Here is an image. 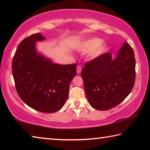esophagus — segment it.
I'll return each mask as SVG.
<instances>
[{
	"label": "esophagus",
	"mask_w": 150,
	"mask_h": 150,
	"mask_svg": "<svg viewBox=\"0 0 150 150\" xmlns=\"http://www.w3.org/2000/svg\"><path fill=\"white\" fill-rule=\"evenodd\" d=\"M81 70H82V67H81V66L78 65L77 67V73H78V74H79V73H81Z\"/></svg>",
	"instance_id": "1"
}]
</instances>
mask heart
<instances>
[{
    "instance_id": "obj_1",
    "label": "heart",
    "mask_w": 150,
    "mask_h": 150,
    "mask_svg": "<svg viewBox=\"0 0 150 150\" xmlns=\"http://www.w3.org/2000/svg\"><path fill=\"white\" fill-rule=\"evenodd\" d=\"M101 40L98 38H92L87 40L83 44L81 50L83 51H89L95 48L91 53V56L95 58L100 55L106 50V47L105 44H100Z\"/></svg>"
}]
</instances>
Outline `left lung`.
I'll use <instances>...</instances> for the list:
<instances>
[{"mask_svg":"<svg viewBox=\"0 0 150 150\" xmlns=\"http://www.w3.org/2000/svg\"><path fill=\"white\" fill-rule=\"evenodd\" d=\"M135 68L134 51L126 42L115 59L108 52L86 63L81 77L91 106L106 110L122 102L134 87Z\"/></svg>","mask_w":150,"mask_h":150,"instance_id":"8db88e82","label":"left lung"}]
</instances>
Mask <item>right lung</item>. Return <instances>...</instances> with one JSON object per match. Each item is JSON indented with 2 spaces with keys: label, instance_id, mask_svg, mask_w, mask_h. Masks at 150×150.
Returning a JSON list of instances; mask_svg holds the SVG:
<instances>
[{
  "label": "right lung",
  "instance_id": "1",
  "mask_svg": "<svg viewBox=\"0 0 150 150\" xmlns=\"http://www.w3.org/2000/svg\"><path fill=\"white\" fill-rule=\"evenodd\" d=\"M45 40L40 33L20 43L12 63L16 89L24 103L34 110L53 113L60 110L69 95L77 65H59L36 51L35 42Z\"/></svg>",
  "mask_w": 150,
  "mask_h": 150
}]
</instances>
